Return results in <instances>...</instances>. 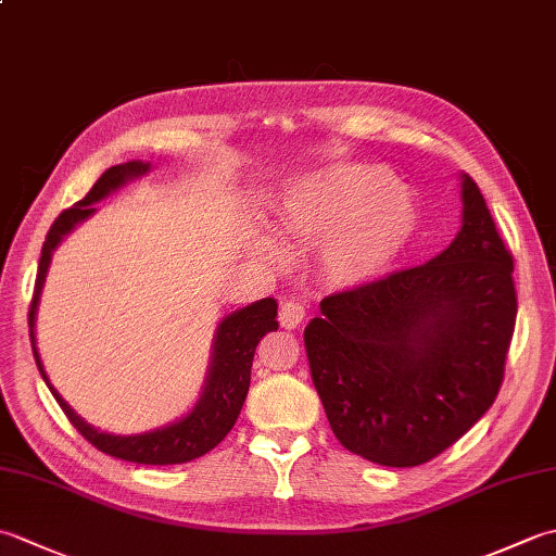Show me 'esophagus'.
<instances>
[{"label": "esophagus", "instance_id": "34e87169", "mask_svg": "<svg viewBox=\"0 0 556 556\" xmlns=\"http://www.w3.org/2000/svg\"><path fill=\"white\" fill-rule=\"evenodd\" d=\"M303 320H305V308H303L301 301L287 299L285 303L279 305V325L281 327L293 329V327H299Z\"/></svg>", "mask_w": 556, "mask_h": 556}]
</instances>
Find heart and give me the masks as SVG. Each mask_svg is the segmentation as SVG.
<instances>
[{
    "label": "heart",
    "mask_w": 556,
    "mask_h": 556,
    "mask_svg": "<svg viewBox=\"0 0 556 556\" xmlns=\"http://www.w3.org/2000/svg\"><path fill=\"white\" fill-rule=\"evenodd\" d=\"M420 227L416 198L370 164H337L293 184L279 207V236L317 245V267L334 287H361L392 267Z\"/></svg>",
    "instance_id": "1"
}]
</instances>
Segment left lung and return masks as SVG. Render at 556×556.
<instances>
[{
    "label": "left lung",
    "mask_w": 556,
    "mask_h": 556,
    "mask_svg": "<svg viewBox=\"0 0 556 556\" xmlns=\"http://www.w3.org/2000/svg\"><path fill=\"white\" fill-rule=\"evenodd\" d=\"M514 255L464 174V227L425 265L329 293L305 327L337 440L380 466L428 464L494 404L516 327Z\"/></svg>",
    "instance_id": "obj_1"
}]
</instances>
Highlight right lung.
<instances>
[{"instance_id":"add662e5","label":"right lung","mask_w":556,"mask_h":556,"mask_svg":"<svg viewBox=\"0 0 556 556\" xmlns=\"http://www.w3.org/2000/svg\"><path fill=\"white\" fill-rule=\"evenodd\" d=\"M146 172H148V164L143 162H126V164L110 167L96 181V186L90 188L86 198L78 200L74 207L64 210L62 215L54 219L42 243L38 279H35V291H33V301L28 311V325H30L35 363H38L42 380L47 382V387H50L56 404L66 413L68 422L74 425V428L86 437L92 446L100 448L102 454H110L114 458L131 460V464H143V466H169V464H186V460H193L198 456L207 454L210 448H215L233 428V422L243 408L248 387H251V368H253L257 341L267 332H275L279 327L275 299H263L257 303H251L248 308L236 311L219 325L205 392L200 396L198 406L188 413L184 420L169 425V428L146 432V434H134V437H116V434L98 432L68 408L66 401L54 392V387L50 384V380H47L38 349H35V334H33L35 308H38L42 281L47 275V267H50L52 251L56 248V243L62 241L64 233L74 229L78 222H83L96 212L92 203H98V200H102L110 191H114V188H119L124 181Z\"/></svg>"}]
</instances>
